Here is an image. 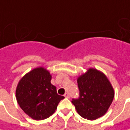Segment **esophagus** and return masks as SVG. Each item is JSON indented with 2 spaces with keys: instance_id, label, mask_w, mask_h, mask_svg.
<instances>
[{
  "instance_id": "34e87169",
  "label": "esophagus",
  "mask_w": 130,
  "mask_h": 130,
  "mask_svg": "<svg viewBox=\"0 0 130 130\" xmlns=\"http://www.w3.org/2000/svg\"><path fill=\"white\" fill-rule=\"evenodd\" d=\"M64 97L69 98V93H67H67H65V94H64Z\"/></svg>"
}]
</instances>
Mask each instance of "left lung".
Wrapping results in <instances>:
<instances>
[{"instance_id":"1","label":"left lung","mask_w":130,"mask_h":130,"mask_svg":"<svg viewBox=\"0 0 130 130\" xmlns=\"http://www.w3.org/2000/svg\"><path fill=\"white\" fill-rule=\"evenodd\" d=\"M79 98L72 99L77 112L84 119L95 120L107 112L114 97V90L102 72L90 68L77 78Z\"/></svg>"}]
</instances>
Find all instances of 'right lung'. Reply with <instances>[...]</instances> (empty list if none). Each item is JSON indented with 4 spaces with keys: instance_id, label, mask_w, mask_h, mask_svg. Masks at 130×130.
<instances>
[{
    "instance_id": "obj_1",
    "label": "right lung",
    "mask_w": 130,
    "mask_h": 130,
    "mask_svg": "<svg viewBox=\"0 0 130 130\" xmlns=\"http://www.w3.org/2000/svg\"><path fill=\"white\" fill-rule=\"evenodd\" d=\"M52 76L44 67L35 68L27 73L18 83L16 98L27 115L35 120H43L56 111L58 103L64 98L58 95Z\"/></svg>"
}]
</instances>
